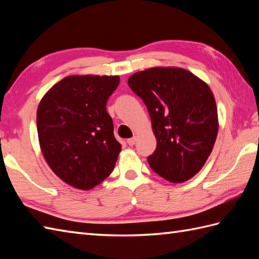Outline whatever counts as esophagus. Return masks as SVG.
<instances>
[{"label": "esophagus", "mask_w": 259, "mask_h": 259, "mask_svg": "<svg viewBox=\"0 0 259 259\" xmlns=\"http://www.w3.org/2000/svg\"><path fill=\"white\" fill-rule=\"evenodd\" d=\"M136 141H137V137H134V138H130V139L126 140V142H128L129 146H134L136 144Z\"/></svg>", "instance_id": "obj_1"}]
</instances>
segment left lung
<instances>
[{"instance_id":"obj_1","label":"left lung","mask_w":259,"mask_h":259,"mask_svg":"<svg viewBox=\"0 0 259 259\" xmlns=\"http://www.w3.org/2000/svg\"><path fill=\"white\" fill-rule=\"evenodd\" d=\"M130 89L149 111L156 151L151 169L170 183H185L200 171L218 134V112L210 88L190 71L155 67L133 74Z\"/></svg>"}]
</instances>
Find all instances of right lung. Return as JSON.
I'll list each match as a JSON object with an SVG mask.
<instances>
[{"mask_svg":"<svg viewBox=\"0 0 259 259\" xmlns=\"http://www.w3.org/2000/svg\"><path fill=\"white\" fill-rule=\"evenodd\" d=\"M118 75H68L38 103V144L49 167L65 184L90 190L112 172L121 151L107 112Z\"/></svg>","mask_w":259,"mask_h":259,"instance_id":"1","label":"right lung"}]
</instances>
